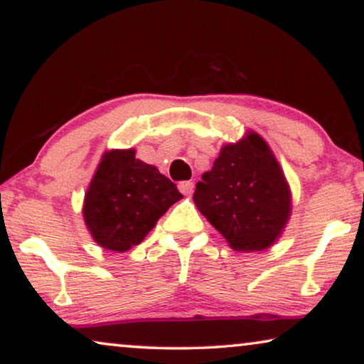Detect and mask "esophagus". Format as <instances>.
I'll use <instances>...</instances> for the list:
<instances>
[{"mask_svg":"<svg viewBox=\"0 0 364 364\" xmlns=\"http://www.w3.org/2000/svg\"><path fill=\"white\" fill-rule=\"evenodd\" d=\"M178 188H180V191L184 194V196H189V194L193 193L194 184L191 181H181L180 184H178Z\"/></svg>","mask_w":364,"mask_h":364,"instance_id":"34e87169","label":"esophagus"}]
</instances>
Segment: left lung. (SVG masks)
Instances as JSON below:
<instances>
[{
  "mask_svg": "<svg viewBox=\"0 0 364 364\" xmlns=\"http://www.w3.org/2000/svg\"><path fill=\"white\" fill-rule=\"evenodd\" d=\"M194 205L235 252H263L283 235L292 214L289 183L262 135L248 129L222 145L196 184Z\"/></svg>",
  "mask_w": 364,
  "mask_h": 364,
  "instance_id": "8db88e82",
  "label": "left lung"
}]
</instances>
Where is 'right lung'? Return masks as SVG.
Here are the masks:
<instances>
[{
  "label": "right lung",
  "mask_w": 364,
  "mask_h": 364,
  "mask_svg": "<svg viewBox=\"0 0 364 364\" xmlns=\"http://www.w3.org/2000/svg\"><path fill=\"white\" fill-rule=\"evenodd\" d=\"M183 194L159 168L135 156V149L102 154L83 199V220L105 250L129 252Z\"/></svg>",
  "instance_id": "add662e5"
}]
</instances>
